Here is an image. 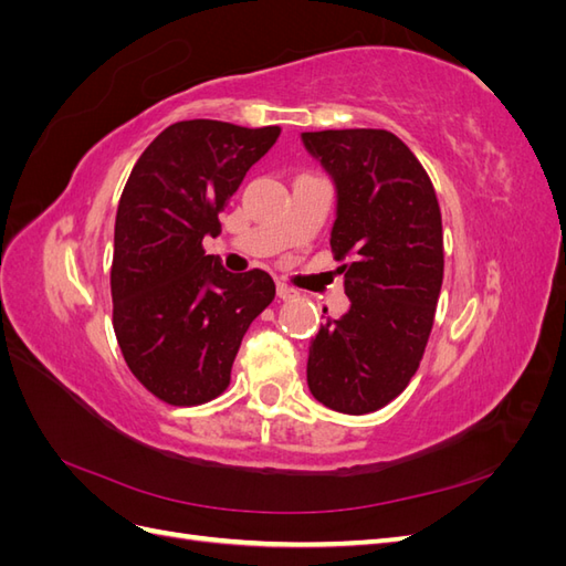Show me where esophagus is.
I'll return each instance as SVG.
<instances>
[{"label": "esophagus", "instance_id": "obj_1", "mask_svg": "<svg viewBox=\"0 0 566 566\" xmlns=\"http://www.w3.org/2000/svg\"><path fill=\"white\" fill-rule=\"evenodd\" d=\"M276 295L285 302V300H293L297 293H295V290L293 287H290V285H285V283H279L276 285Z\"/></svg>", "mask_w": 566, "mask_h": 566}]
</instances>
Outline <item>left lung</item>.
Here are the masks:
<instances>
[{
  "label": "left lung",
  "mask_w": 566,
  "mask_h": 566,
  "mask_svg": "<svg viewBox=\"0 0 566 566\" xmlns=\"http://www.w3.org/2000/svg\"><path fill=\"white\" fill-rule=\"evenodd\" d=\"M306 150L337 188L335 260H349L342 318L312 339L306 382L337 413L380 410L408 387L432 333L443 281V231L434 186L387 129L304 132Z\"/></svg>",
  "instance_id": "left-lung-1"
}]
</instances>
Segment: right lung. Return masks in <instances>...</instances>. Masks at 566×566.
Masks as SVG:
<instances>
[{
	"label": "right lung",
	"instance_id": "obj_1",
	"mask_svg": "<svg viewBox=\"0 0 566 566\" xmlns=\"http://www.w3.org/2000/svg\"><path fill=\"white\" fill-rule=\"evenodd\" d=\"M279 134L175 123L142 153L119 196L113 328L134 378L169 406L208 403L229 387L245 331L276 295L266 271L229 273L202 238L221 233L219 212Z\"/></svg>",
	"mask_w": 566,
	"mask_h": 566
}]
</instances>
